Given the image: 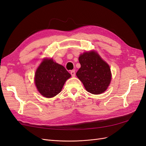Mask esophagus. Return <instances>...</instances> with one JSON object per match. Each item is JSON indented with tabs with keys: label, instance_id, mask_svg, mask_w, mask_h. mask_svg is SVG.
<instances>
[{
	"label": "esophagus",
	"instance_id": "1",
	"mask_svg": "<svg viewBox=\"0 0 146 146\" xmlns=\"http://www.w3.org/2000/svg\"><path fill=\"white\" fill-rule=\"evenodd\" d=\"M70 74H71V76L72 77H75V76H76V72H75V70H72L70 71Z\"/></svg>",
	"mask_w": 146,
	"mask_h": 146
}]
</instances>
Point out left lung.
I'll return each instance as SVG.
<instances>
[{
    "mask_svg": "<svg viewBox=\"0 0 146 146\" xmlns=\"http://www.w3.org/2000/svg\"><path fill=\"white\" fill-rule=\"evenodd\" d=\"M78 60L81 67L76 75L86 91L93 94L104 92L107 89L111 79L108 64L94 51L81 54Z\"/></svg>",
    "mask_w": 146,
    "mask_h": 146,
    "instance_id": "1",
    "label": "left lung"
}]
</instances>
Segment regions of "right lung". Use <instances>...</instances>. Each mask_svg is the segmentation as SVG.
<instances>
[{"label": "right lung", "mask_w": 146, "mask_h": 146, "mask_svg": "<svg viewBox=\"0 0 146 146\" xmlns=\"http://www.w3.org/2000/svg\"><path fill=\"white\" fill-rule=\"evenodd\" d=\"M70 76L62 65L52 59H44L35 73V82L41 94L50 98L60 93L65 82Z\"/></svg>", "instance_id": "right-lung-1"}]
</instances>
